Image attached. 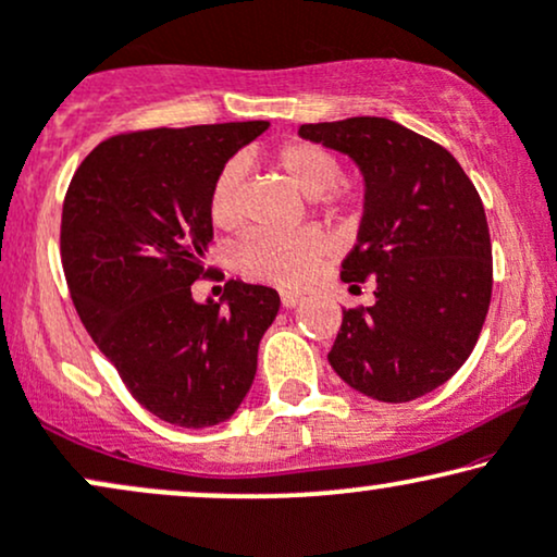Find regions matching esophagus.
Instances as JSON below:
<instances>
[{
    "mask_svg": "<svg viewBox=\"0 0 557 557\" xmlns=\"http://www.w3.org/2000/svg\"><path fill=\"white\" fill-rule=\"evenodd\" d=\"M280 302H283V308H295L298 302H302V295L293 290H283L280 293Z\"/></svg>",
    "mask_w": 557,
    "mask_h": 557,
    "instance_id": "esophagus-1",
    "label": "esophagus"
}]
</instances>
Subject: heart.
Listing matches in <instances>:
<instances>
[{
  "label": "heart",
  "mask_w": 557,
  "mask_h": 557,
  "mask_svg": "<svg viewBox=\"0 0 557 557\" xmlns=\"http://www.w3.org/2000/svg\"><path fill=\"white\" fill-rule=\"evenodd\" d=\"M272 164L290 185L315 202L329 226L351 228L360 221L362 197L355 187L342 185V164L334 151L311 140H285L272 153ZM208 215L215 228L228 231L238 223V166L221 169L208 197ZM326 244L315 231L272 236L251 231L236 244L231 262L246 280H262L285 287L306 285L319 270Z\"/></svg>",
  "instance_id": "heart-1"
}]
</instances>
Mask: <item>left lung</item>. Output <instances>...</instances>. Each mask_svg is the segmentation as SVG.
<instances>
[{"label": "left lung", "instance_id": "left-lung-1", "mask_svg": "<svg viewBox=\"0 0 557 557\" xmlns=\"http://www.w3.org/2000/svg\"><path fill=\"white\" fill-rule=\"evenodd\" d=\"M300 136L360 166L364 213L342 280L375 285L349 308L329 362L344 383L406 404L447 383L488 313L494 262L481 195L457 159L388 117L306 123Z\"/></svg>", "mask_w": 557, "mask_h": 557}]
</instances>
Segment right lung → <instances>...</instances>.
Segmentation results:
<instances>
[{
    "label": "right lung",
    "instance_id": "right-lung-1",
    "mask_svg": "<svg viewBox=\"0 0 557 557\" xmlns=\"http://www.w3.org/2000/svg\"><path fill=\"white\" fill-rule=\"evenodd\" d=\"M267 121L121 133L74 172L61 215V262L76 313L146 411L185 429L234 417L277 290L228 280L195 302L213 242L208 197L226 161Z\"/></svg>",
    "mask_w": 557,
    "mask_h": 557
}]
</instances>
